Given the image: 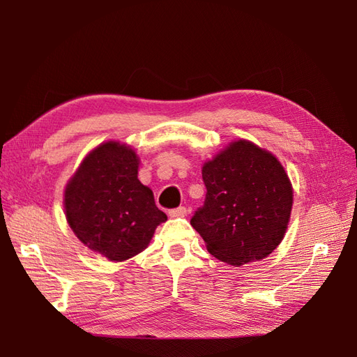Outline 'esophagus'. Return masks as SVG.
<instances>
[{"label":"esophagus","instance_id":"obj_1","mask_svg":"<svg viewBox=\"0 0 357 357\" xmlns=\"http://www.w3.org/2000/svg\"><path fill=\"white\" fill-rule=\"evenodd\" d=\"M186 214H188L186 207H177V208H172L168 211L169 218H185Z\"/></svg>","mask_w":357,"mask_h":357}]
</instances>
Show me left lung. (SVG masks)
I'll return each instance as SVG.
<instances>
[{
  "instance_id": "1",
  "label": "left lung",
  "mask_w": 357,
  "mask_h": 357,
  "mask_svg": "<svg viewBox=\"0 0 357 357\" xmlns=\"http://www.w3.org/2000/svg\"><path fill=\"white\" fill-rule=\"evenodd\" d=\"M205 201L190 219L207 250L234 266L261 261L282 243L294 190L278 159L238 139L202 167Z\"/></svg>"
}]
</instances>
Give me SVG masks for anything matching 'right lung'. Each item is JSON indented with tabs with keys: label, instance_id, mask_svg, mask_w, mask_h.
I'll return each mask as SVG.
<instances>
[{
	"label": "right lung",
	"instance_id": "1",
	"mask_svg": "<svg viewBox=\"0 0 357 357\" xmlns=\"http://www.w3.org/2000/svg\"><path fill=\"white\" fill-rule=\"evenodd\" d=\"M138 164L129 146L102 143L83 159L63 195L75 236L113 262L143 252L158 225L167 220L153 192L138 180Z\"/></svg>",
	"mask_w": 357,
	"mask_h": 357
}]
</instances>
